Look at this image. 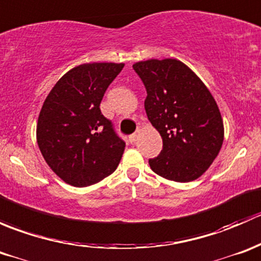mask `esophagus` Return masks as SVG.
<instances>
[{"mask_svg":"<svg viewBox=\"0 0 261 261\" xmlns=\"http://www.w3.org/2000/svg\"><path fill=\"white\" fill-rule=\"evenodd\" d=\"M136 136H138V134H131V135L128 136V141H130V143H134V141L136 140Z\"/></svg>","mask_w":261,"mask_h":261,"instance_id":"34e87169","label":"esophagus"}]
</instances>
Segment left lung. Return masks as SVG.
Wrapping results in <instances>:
<instances>
[{"label": "left lung", "instance_id": "left-lung-1", "mask_svg": "<svg viewBox=\"0 0 261 261\" xmlns=\"http://www.w3.org/2000/svg\"><path fill=\"white\" fill-rule=\"evenodd\" d=\"M133 68L145 86L147 118L163 139L160 154L149 159L150 168L165 179H197L223 141V122L211 92L177 59H150Z\"/></svg>", "mask_w": 261, "mask_h": 261}]
</instances>
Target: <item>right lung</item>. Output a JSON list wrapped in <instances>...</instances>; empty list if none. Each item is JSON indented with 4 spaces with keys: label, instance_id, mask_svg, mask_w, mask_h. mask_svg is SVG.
I'll return each mask as SVG.
<instances>
[{
    "label": "right lung",
    "instance_id": "right-lung-1",
    "mask_svg": "<svg viewBox=\"0 0 261 261\" xmlns=\"http://www.w3.org/2000/svg\"><path fill=\"white\" fill-rule=\"evenodd\" d=\"M122 63H92L63 75L46 97L36 126L38 145L65 183L87 187L115 172L125 149L99 105Z\"/></svg>",
    "mask_w": 261,
    "mask_h": 261
}]
</instances>
